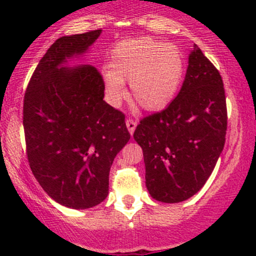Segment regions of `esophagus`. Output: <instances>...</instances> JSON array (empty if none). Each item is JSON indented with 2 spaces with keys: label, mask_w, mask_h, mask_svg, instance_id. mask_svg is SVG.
<instances>
[{
  "label": "esophagus",
  "mask_w": 256,
  "mask_h": 256,
  "mask_svg": "<svg viewBox=\"0 0 256 256\" xmlns=\"http://www.w3.org/2000/svg\"><path fill=\"white\" fill-rule=\"evenodd\" d=\"M136 126H138V122H136L135 120H132V118H128V120H126V128H128V132H130L131 135H132L134 131H135Z\"/></svg>",
  "instance_id": "1"
}]
</instances>
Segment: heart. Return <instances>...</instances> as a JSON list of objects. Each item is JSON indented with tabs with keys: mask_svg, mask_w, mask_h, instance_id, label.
<instances>
[{
	"mask_svg": "<svg viewBox=\"0 0 256 256\" xmlns=\"http://www.w3.org/2000/svg\"><path fill=\"white\" fill-rule=\"evenodd\" d=\"M110 68L102 72L109 102L120 104L125 82L131 98L146 112H160L174 99L184 76V60L177 47L151 37L124 40L110 53Z\"/></svg>",
	"mask_w": 256,
	"mask_h": 256,
	"instance_id": "obj_1",
	"label": "heart"
}]
</instances>
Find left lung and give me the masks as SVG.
Returning <instances> with one entry per match:
<instances>
[{
	"instance_id": "1",
	"label": "left lung",
	"mask_w": 256,
	"mask_h": 256,
	"mask_svg": "<svg viewBox=\"0 0 256 256\" xmlns=\"http://www.w3.org/2000/svg\"><path fill=\"white\" fill-rule=\"evenodd\" d=\"M226 134L223 80L194 44L176 99L162 112L144 118L134 132L144 152L151 197L178 203L194 196L213 172Z\"/></svg>"
}]
</instances>
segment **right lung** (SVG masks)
<instances>
[{
  "label": "right lung",
  "mask_w": 256,
  "mask_h": 256,
  "mask_svg": "<svg viewBox=\"0 0 256 256\" xmlns=\"http://www.w3.org/2000/svg\"><path fill=\"white\" fill-rule=\"evenodd\" d=\"M102 30L64 36L49 47L30 80L23 128L30 167L59 204L88 209L109 193V172L130 140L125 115L104 100V80L90 64L69 68Z\"/></svg>",
  "instance_id": "add662e5"
}]
</instances>
